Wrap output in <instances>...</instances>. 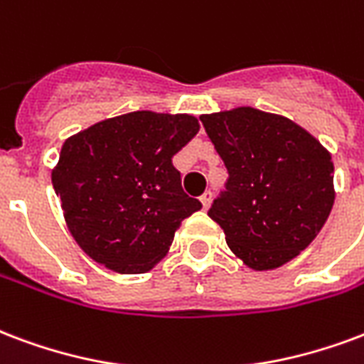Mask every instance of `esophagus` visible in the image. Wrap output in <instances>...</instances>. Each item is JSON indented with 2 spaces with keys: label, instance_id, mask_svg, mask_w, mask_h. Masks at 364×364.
Listing matches in <instances>:
<instances>
[{
  "label": "esophagus",
  "instance_id": "esophagus-1",
  "mask_svg": "<svg viewBox=\"0 0 364 364\" xmlns=\"http://www.w3.org/2000/svg\"><path fill=\"white\" fill-rule=\"evenodd\" d=\"M200 203H203V208L208 210L210 208V203H212V193H204L203 196H200Z\"/></svg>",
  "mask_w": 364,
  "mask_h": 364
}]
</instances>
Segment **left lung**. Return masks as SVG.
<instances>
[{"instance_id":"8db88e82","label":"left lung","mask_w":364,"mask_h":364,"mask_svg":"<svg viewBox=\"0 0 364 364\" xmlns=\"http://www.w3.org/2000/svg\"><path fill=\"white\" fill-rule=\"evenodd\" d=\"M230 171L208 216L245 266L274 270L312 243L333 206L332 154L284 115L250 106L200 115Z\"/></svg>"}]
</instances>
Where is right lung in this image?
Wrapping results in <instances>:
<instances>
[{
  "label": "right lung",
  "mask_w": 364,
  "mask_h": 364,
  "mask_svg": "<svg viewBox=\"0 0 364 364\" xmlns=\"http://www.w3.org/2000/svg\"><path fill=\"white\" fill-rule=\"evenodd\" d=\"M189 114L131 112L69 136L52 183L73 239L94 262L144 274L203 204L181 189L171 158L198 133Z\"/></svg>",
  "instance_id": "add662e5"
}]
</instances>
